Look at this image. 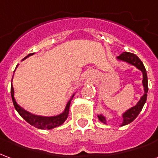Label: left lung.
<instances>
[{
	"label": "left lung",
	"instance_id": "left-lung-1",
	"mask_svg": "<svg viewBox=\"0 0 158 158\" xmlns=\"http://www.w3.org/2000/svg\"><path fill=\"white\" fill-rule=\"evenodd\" d=\"M117 59L121 62H124L129 63L130 65L135 66V68L140 70L142 72L143 74V87H144V95H143L139 101L137 102L135 106H132L131 108H129L126 111L125 113H123V123L121 126L129 124L131 122H133L136 117L139 115L140 111L142 110L143 106L145 105L146 102V98H147V92H148V80H147V73H146V70L145 69V66L143 64V62L139 60V58L134 53H130V52H123L122 54H120L118 56H117ZM98 118L102 123H106V119L105 117L103 116L102 114H99L97 115Z\"/></svg>",
	"mask_w": 158,
	"mask_h": 158
}]
</instances>
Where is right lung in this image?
I'll use <instances>...</instances> for the list:
<instances>
[{"label": "right lung", "mask_w": 158, "mask_h": 158, "mask_svg": "<svg viewBox=\"0 0 158 158\" xmlns=\"http://www.w3.org/2000/svg\"><path fill=\"white\" fill-rule=\"evenodd\" d=\"M34 55V53H30L29 55L25 56L23 60H24L27 57H29L30 56ZM19 65H17L18 67ZM16 67V69H17ZM11 96H12V102H13V105L17 112L19 113V115L22 117L25 120L26 122H28L29 124H31L34 127H35L37 129H52L56 127L62 125L63 123L65 122L68 116H69V106H70V103L72 101L73 97L74 96V94L73 95L71 99L69 100V102L67 103L66 107L64 111L62 113H60L59 115L56 116H52V117H45V116H38V115H35L32 113H29L28 111H26L21 106H19V104L16 102L15 98H14V89H13V86L12 84L11 85Z\"/></svg>", "instance_id": "obj_1"}]
</instances>
